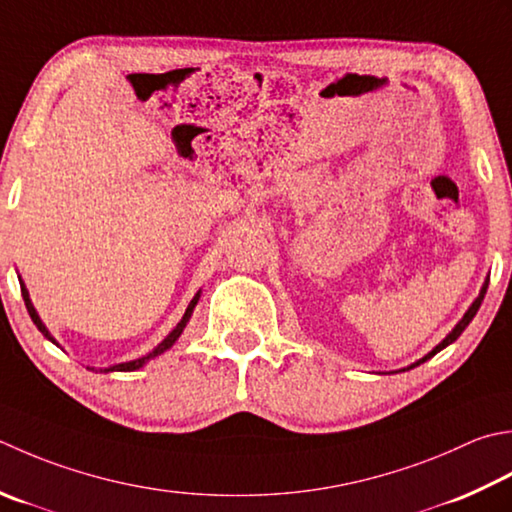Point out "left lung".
I'll use <instances>...</instances> for the list:
<instances>
[{"label":"left lung","instance_id":"obj_1","mask_svg":"<svg viewBox=\"0 0 512 512\" xmlns=\"http://www.w3.org/2000/svg\"><path fill=\"white\" fill-rule=\"evenodd\" d=\"M486 284H484V288H482V295H479L477 299H475V302H473V306H470L468 308V313L462 317V322H459L455 328H453V333H450L446 339H444V342L442 344H439V346H435L433 350H430V353L424 357V359H419V362L415 364V366H419V364H424L426 362V359H430V357H433V355H437L439 353V350H442V348H446L448 344H453L455 342V339L459 337V335H462L464 333V328L470 324V322H473V317L477 315V310H479V306H482V299H484V293H486Z\"/></svg>","mask_w":512,"mask_h":512}]
</instances>
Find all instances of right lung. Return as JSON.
<instances>
[{
	"mask_svg": "<svg viewBox=\"0 0 512 512\" xmlns=\"http://www.w3.org/2000/svg\"><path fill=\"white\" fill-rule=\"evenodd\" d=\"M22 295H24V302H26V308H28V315H30V319H33V322H35V326L39 328V330H42V335H46L48 339H50V342H53V344H57L55 342V339L53 337H50V333H48V330H46V326L42 324V319H39V315L35 313V308H33V304H30V299H28V293H26V288L22 286ZM197 299H199V293L193 297V302H190L188 304V308H186V313H184V317H182V322H179L177 326H175V330H173V333H170L166 339H164V342L162 344H159L155 350H153V353H150V355H146V357H142V359H135V362H126V364H117V366H110L108 370H113V373H133V370H137V368H142L146 362H148V359H155L157 355H162L164 353V350H168L170 346H173L175 342H177V339H179V335H182V330L186 328V322H188V317H190V313H193V308H195V304H197Z\"/></svg>",
	"mask_w": 512,
	"mask_h": 512,
	"instance_id": "1",
	"label": "right lung"
}]
</instances>
